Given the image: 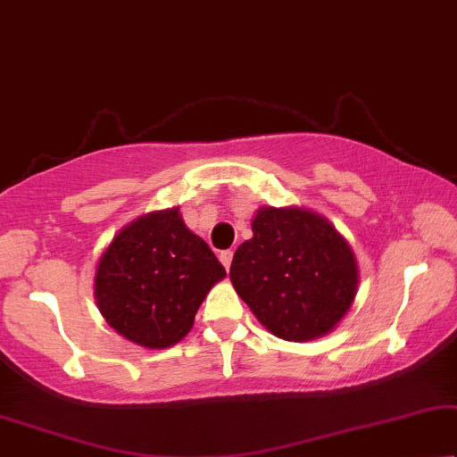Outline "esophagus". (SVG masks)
Returning a JSON list of instances; mask_svg holds the SVG:
<instances>
[{"mask_svg":"<svg viewBox=\"0 0 457 457\" xmlns=\"http://www.w3.org/2000/svg\"><path fill=\"white\" fill-rule=\"evenodd\" d=\"M219 259H221L225 270H229V265H232V259H234V253L232 251H223L221 254H219Z\"/></svg>","mask_w":457,"mask_h":457,"instance_id":"1","label":"esophagus"}]
</instances>
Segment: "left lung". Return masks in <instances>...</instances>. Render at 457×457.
Segmentation results:
<instances>
[{
    "mask_svg": "<svg viewBox=\"0 0 457 457\" xmlns=\"http://www.w3.org/2000/svg\"><path fill=\"white\" fill-rule=\"evenodd\" d=\"M229 279L267 330L305 343L345 318L360 270L349 242L326 217L299 206H263L253 219V238L234 254Z\"/></svg>",
    "mask_w": 457,
    "mask_h": 457,
    "instance_id": "obj_1",
    "label": "left lung"
}]
</instances>
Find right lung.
I'll list each match as a JSON object with an SVG mask.
<instances>
[{"label":"right lung","instance_id":"1","mask_svg":"<svg viewBox=\"0 0 457 457\" xmlns=\"http://www.w3.org/2000/svg\"><path fill=\"white\" fill-rule=\"evenodd\" d=\"M223 278V265L175 206L137 217L114 236L97 261L94 299L120 337L167 349L192 330L204 296Z\"/></svg>","mask_w":457,"mask_h":457}]
</instances>
